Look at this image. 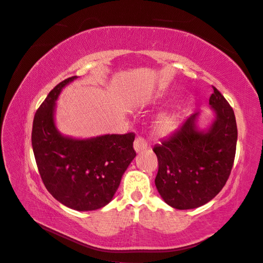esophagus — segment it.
<instances>
[{
  "label": "esophagus",
  "mask_w": 263,
  "mask_h": 263,
  "mask_svg": "<svg viewBox=\"0 0 263 263\" xmlns=\"http://www.w3.org/2000/svg\"><path fill=\"white\" fill-rule=\"evenodd\" d=\"M134 148L136 150V153H141V151L148 148V142L142 137H137L134 141Z\"/></svg>",
  "instance_id": "obj_1"
}]
</instances>
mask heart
Returning a JSON list of instances; mask_svg holds the SVG:
<instances>
[{
	"instance_id": "1",
	"label": "heart",
	"mask_w": 263,
	"mask_h": 263,
	"mask_svg": "<svg viewBox=\"0 0 263 263\" xmlns=\"http://www.w3.org/2000/svg\"><path fill=\"white\" fill-rule=\"evenodd\" d=\"M177 126V118L173 115L163 116L158 124V128L161 133H169Z\"/></svg>"
}]
</instances>
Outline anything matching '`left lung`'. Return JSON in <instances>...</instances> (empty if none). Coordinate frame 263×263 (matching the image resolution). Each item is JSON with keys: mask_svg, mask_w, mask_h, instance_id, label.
Segmentation results:
<instances>
[{"mask_svg": "<svg viewBox=\"0 0 263 263\" xmlns=\"http://www.w3.org/2000/svg\"><path fill=\"white\" fill-rule=\"evenodd\" d=\"M213 89L210 105L216 118L208 130L197 128L195 113L154 147L159 164L156 186L173 209H196L210 202L233 169L238 135L234 109L216 87Z\"/></svg>", "mask_w": 263, "mask_h": 263, "instance_id": "1", "label": "left lung"}]
</instances>
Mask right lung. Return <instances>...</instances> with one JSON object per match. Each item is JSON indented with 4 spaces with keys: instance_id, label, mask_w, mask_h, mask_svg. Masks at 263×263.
<instances>
[{
    "instance_id": "right-lung-1",
    "label": "right lung",
    "mask_w": 263,
    "mask_h": 263,
    "mask_svg": "<svg viewBox=\"0 0 263 263\" xmlns=\"http://www.w3.org/2000/svg\"><path fill=\"white\" fill-rule=\"evenodd\" d=\"M77 78L55 85L37 109L31 146L48 192L67 208L84 212L99 210L112 201L136 151L134 133L73 139L55 128V100L62 87Z\"/></svg>"
}]
</instances>
